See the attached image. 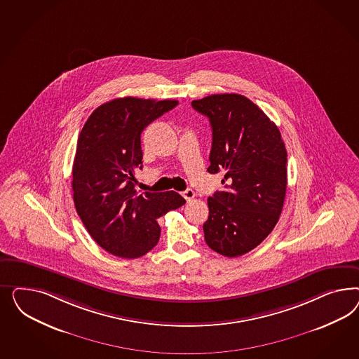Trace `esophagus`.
Wrapping results in <instances>:
<instances>
[{
  "instance_id": "34e87169",
  "label": "esophagus",
  "mask_w": 359,
  "mask_h": 359,
  "mask_svg": "<svg viewBox=\"0 0 359 359\" xmlns=\"http://www.w3.org/2000/svg\"><path fill=\"white\" fill-rule=\"evenodd\" d=\"M183 197H184L187 201H191V200H194L195 198V192L192 191V189H185L184 192L182 194Z\"/></svg>"
}]
</instances>
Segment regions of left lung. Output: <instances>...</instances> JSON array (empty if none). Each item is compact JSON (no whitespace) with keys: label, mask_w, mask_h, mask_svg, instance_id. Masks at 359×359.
I'll use <instances>...</instances> for the list:
<instances>
[{"label":"left lung","mask_w":359,"mask_h":359,"mask_svg":"<svg viewBox=\"0 0 359 359\" xmlns=\"http://www.w3.org/2000/svg\"><path fill=\"white\" fill-rule=\"evenodd\" d=\"M212 126L208 172L224 171L222 191L208 198V246L224 257L255 249L275 228L287 189V151L278 126L237 93L192 101Z\"/></svg>","instance_id":"obj_1"}]
</instances>
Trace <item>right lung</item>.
<instances>
[{"mask_svg": "<svg viewBox=\"0 0 359 359\" xmlns=\"http://www.w3.org/2000/svg\"><path fill=\"white\" fill-rule=\"evenodd\" d=\"M176 100L123 97L100 105L77 141L72 168L74 203L90 237L110 254L134 259L158 243L156 218L184 205L174 191L137 194L142 168L141 134L174 109Z\"/></svg>", "mask_w": 359, "mask_h": 359, "instance_id": "add662e5", "label": "right lung"}]
</instances>
